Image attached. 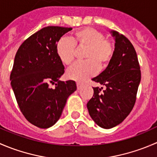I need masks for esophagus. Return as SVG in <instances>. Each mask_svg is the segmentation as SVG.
Returning <instances> with one entry per match:
<instances>
[{
	"label": "esophagus",
	"mask_w": 157,
	"mask_h": 157,
	"mask_svg": "<svg viewBox=\"0 0 157 157\" xmlns=\"http://www.w3.org/2000/svg\"><path fill=\"white\" fill-rule=\"evenodd\" d=\"M82 86H83V85H82L81 83H77V90H80V89L82 88Z\"/></svg>",
	"instance_id": "esophagus-1"
}]
</instances>
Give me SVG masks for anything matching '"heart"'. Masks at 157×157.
<instances>
[{
    "instance_id": "b5f03b06",
    "label": "heart",
    "mask_w": 157,
    "mask_h": 157,
    "mask_svg": "<svg viewBox=\"0 0 157 157\" xmlns=\"http://www.w3.org/2000/svg\"><path fill=\"white\" fill-rule=\"evenodd\" d=\"M75 47L86 48V61L74 63L67 69L66 75L67 78L79 82L96 75L99 67H106L114 55L112 42L105 39L101 32L90 27L75 31L71 35V39L61 38L58 41L56 53L63 64L68 65L74 61Z\"/></svg>"
}]
</instances>
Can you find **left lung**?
Segmentation results:
<instances>
[{
    "mask_svg": "<svg viewBox=\"0 0 157 157\" xmlns=\"http://www.w3.org/2000/svg\"><path fill=\"white\" fill-rule=\"evenodd\" d=\"M115 41V51L108 67L92 79L103 87H93V96L86 104L92 119L109 129L122 122L136 102L141 78L137 53L129 39L111 31Z\"/></svg>",
    "mask_w": 157,
    "mask_h": 157,
    "instance_id": "8db88e82",
    "label": "left lung"
}]
</instances>
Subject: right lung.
<instances>
[{
    "instance_id": "add662e5",
    "label": "right lung",
    "mask_w": 157,
    "mask_h": 157,
    "mask_svg": "<svg viewBox=\"0 0 157 157\" xmlns=\"http://www.w3.org/2000/svg\"><path fill=\"white\" fill-rule=\"evenodd\" d=\"M72 28L50 26L24 41L17 50L10 73V84L20 111L29 122L48 128L61 117L66 102L77 86L61 81L64 67L56 44Z\"/></svg>"
}]
</instances>
